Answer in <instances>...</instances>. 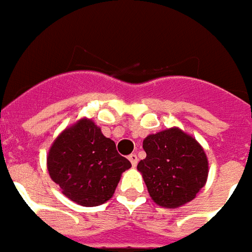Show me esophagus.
<instances>
[{"instance_id":"1","label":"esophagus","mask_w":252,"mask_h":252,"mask_svg":"<svg viewBox=\"0 0 252 252\" xmlns=\"http://www.w3.org/2000/svg\"><path fill=\"white\" fill-rule=\"evenodd\" d=\"M128 159H129V162H131V164L135 167L137 164V162H139V159H137V155L136 154H131L129 157H128Z\"/></svg>"}]
</instances>
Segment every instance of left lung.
<instances>
[{"label":"left lung","mask_w":252,"mask_h":252,"mask_svg":"<svg viewBox=\"0 0 252 252\" xmlns=\"http://www.w3.org/2000/svg\"><path fill=\"white\" fill-rule=\"evenodd\" d=\"M143 148L147 154L137 164L148 193L158 205L178 208L204 188L208 159L204 150L185 132L170 128L148 135Z\"/></svg>","instance_id":"1"}]
</instances>
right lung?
Returning <instances> with one entry per match:
<instances>
[{"label":"right lung","instance_id":"1","mask_svg":"<svg viewBox=\"0 0 252 252\" xmlns=\"http://www.w3.org/2000/svg\"><path fill=\"white\" fill-rule=\"evenodd\" d=\"M47 167L62 193L82 206H97L113 195L131 162L92 120L82 119L57 137Z\"/></svg>","mask_w":252,"mask_h":252}]
</instances>
